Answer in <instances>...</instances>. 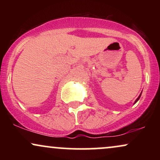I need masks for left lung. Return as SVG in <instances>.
<instances>
[{
	"label": "left lung",
	"mask_w": 160,
	"mask_h": 160,
	"mask_svg": "<svg viewBox=\"0 0 160 160\" xmlns=\"http://www.w3.org/2000/svg\"><path fill=\"white\" fill-rule=\"evenodd\" d=\"M141 94H140V95H139V96H138V98L136 99V100H135V103H136V102H138V100H139V98H140V97H141Z\"/></svg>",
	"instance_id": "1"
}]
</instances>
